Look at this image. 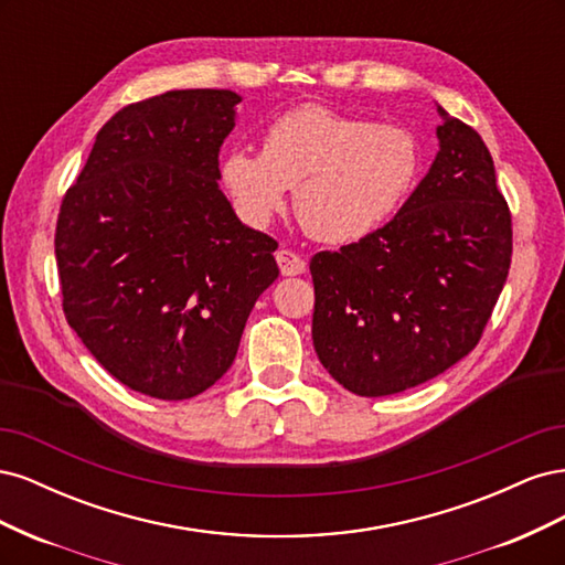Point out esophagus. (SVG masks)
Listing matches in <instances>:
<instances>
[{"mask_svg": "<svg viewBox=\"0 0 565 565\" xmlns=\"http://www.w3.org/2000/svg\"><path fill=\"white\" fill-rule=\"evenodd\" d=\"M276 262L280 266L282 276H301V273L306 270V259L292 249H278Z\"/></svg>", "mask_w": 565, "mask_h": 565, "instance_id": "esophagus-1", "label": "esophagus"}]
</instances>
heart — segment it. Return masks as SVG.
I'll return each mask as SVG.
<instances>
[{
    "mask_svg": "<svg viewBox=\"0 0 565 565\" xmlns=\"http://www.w3.org/2000/svg\"><path fill=\"white\" fill-rule=\"evenodd\" d=\"M419 143L398 125L301 106L273 119L264 150L235 146L221 158V181L247 221L264 226L295 188L299 224L322 243L372 233L413 188Z\"/></svg>",
    "mask_w": 565,
    "mask_h": 565,
    "instance_id": "b5f03b06",
    "label": "heart"
}]
</instances>
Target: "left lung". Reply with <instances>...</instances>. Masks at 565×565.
I'll return each mask as SVG.
<instances>
[{
    "label": "left lung",
    "instance_id": "obj_1",
    "mask_svg": "<svg viewBox=\"0 0 565 565\" xmlns=\"http://www.w3.org/2000/svg\"><path fill=\"white\" fill-rule=\"evenodd\" d=\"M446 117L438 156L382 228L311 259L313 347L358 396L438 377L483 337L511 266V212L476 129Z\"/></svg>",
    "mask_w": 565,
    "mask_h": 565
}]
</instances>
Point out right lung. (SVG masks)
I'll return each instance as SVG.
<instances>
[{
  "label": "right lung",
  "mask_w": 565,
  "mask_h": 565,
  "mask_svg": "<svg viewBox=\"0 0 565 565\" xmlns=\"http://www.w3.org/2000/svg\"><path fill=\"white\" fill-rule=\"evenodd\" d=\"M241 96L179 89L117 110L56 221L63 313L117 382L185 401L233 365L252 306L278 278L270 235L218 191Z\"/></svg>",
  "instance_id": "1"
}]
</instances>
